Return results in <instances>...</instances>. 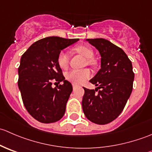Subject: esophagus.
Returning <instances> with one entry per match:
<instances>
[{"label":"esophagus","mask_w":152,"mask_h":152,"mask_svg":"<svg viewBox=\"0 0 152 152\" xmlns=\"http://www.w3.org/2000/svg\"><path fill=\"white\" fill-rule=\"evenodd\" d=\"M77 87H78V85H75V84H73V89H76Z\"/></svg>","instance_id":"obj_1"}]
</instances>
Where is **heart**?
Returning <instances> with one entry per match:
<instances>
[{
    "label": "heart",
    "instance_id": "heart-1",
    "mask_svg": "<svg viewBox=\"0 0 152 152\" xmlns=\"http://www.w3.org/2000/svg\"><path fill=\"white\" fill-rule=\"evenodd\" d=\"M74 50L77 53L83 55L87 58V65H94L96 61L93 59L94 52L91 48L86 46V45H77L74 48ZM57 62L59 66L62 69H66L68 67L69 57L65 51H61L59 53L57 57ZM91 73L89 69H83V70H72L67 73L66 78L68 81L72 83L79 85L82 84L87 80L90 76Z\"/></svg>",
    "mask_w": 152,
    "mask_h": 152
}]
</instances>
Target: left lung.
Here are the masks:
<instances>
[{
  "instance_id": "left-lung-1",
  "label": "left lung",
  "mask_w": 152,
  "mask_h": 152,
  "mask_svg": "<svg viewBox=\"0 0 152 152\" xmlns=\"http://www.w3.org/2000/svg\"><path fill=\"white\" fill-rule=\"evenodd\" d=\"M87 40L100 53L102 68L90 80L97 88L84 87L82 109L88 120L104 125L123 111L132 91L134 73L132 62L121 48L102 38Z\"/></svg>"
}]
</instances>
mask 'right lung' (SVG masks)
<instances>
[{"label": "right lung", "mask_w": 152, "mask_h": 152, "mask_svg": "<svg viewBox=\"0 0 152 152\" xmlns=\"http://www.w3.org/2000/svg\"><path fill=\"white\" fill-rule=\"evenodd\" d=\"M79 39L48 37L37 41L22 55L18 87L26 109L38 121L50 124L63 117L73 90L57 62L61 50ZM63 84L53 88L52 83Z\"/></svg>", "instance_id": "add662e5"}]
</instances>
